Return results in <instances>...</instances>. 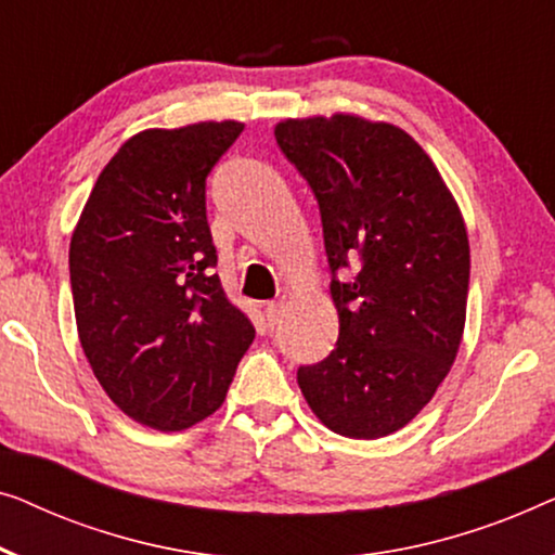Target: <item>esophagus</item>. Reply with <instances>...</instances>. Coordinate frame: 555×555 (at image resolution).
I'll return each mask as SVG.
<instances>
[{
  "mask_svg": "<svg viewBox=\"0 0 555 555\" xmlns=\"http://www.w3.org/2000/svg\"><path fill=\"white\" fill-rule=\"evenodd\" d=\"M281 311H284V301H267L263 304V314H267V324L269 326H276L279 319H281Z\"/></svg>",
  "mask_w": 555,
  "mask_h": 555,
  "instance_id": "1",
  "label": "esophagus"
}]
</instances>
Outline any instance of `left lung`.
Returning <instances> with one entry per match:
<instances>
[{
  "instance_id": "left-lung-1",
  "label": "left lung",
  "mask_w": 555,
  "mask_h": 555,
  "mask_svg": "<svg viewBox=\"0 0 555 555\" xmlns=\"http://www.w3.org/2000/svg\"><path fill=\"white\" fill-rule=\"evenodd\" d=\"M276 143L322 214L337 347L299 366L304 400L332 433L377 440L402 430L448 377L465 330L470 244L430 155L410 132L352 113L286 118Z\"/></svg>"
}]
</instances>
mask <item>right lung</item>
Returning <instances> with one entry per match:
<instances>
[{"label":"right lung","mask_w":555,"mask_h":555,"mask_svg":"<svg viewBox=\"0 0 555 555\" xmlns=\"http://www.w3.org/2000/svg\"><path fill=\"white\" fill-rule=\"evenodd\" d=\"M244 122L151 128L98 176L69 241L85 357L125 415L163 433L221 408L254 324L214 274L206 178Z\"/></svg>","instance_id":"obj_1"}]
</instances>
